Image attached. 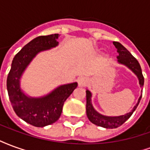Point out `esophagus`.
<instances>
[{
  "mask_svg": "<svg viewBox=\"0 0 150 150\" xmlns=\"http://www.w3.org/2000/svg\"><path fill=\"white\" fill-rule=\"evenodd\" d=\"M78 83H79V86H80V87L84 86L85 83H86V79L83 78V77H80V78H79Z\"/></svg>",
  "mask_w": 150,
  "mask_h": 150,
  "instance_id": "34e87169",
  "label": "esophagus"
}]
</instances>
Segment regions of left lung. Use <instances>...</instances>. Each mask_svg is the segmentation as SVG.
Returning a JSON list of instances; mask_svg holds the SVG:
<instances>
[{
    "label": "left lung",
    "instance_id": "left-lung-1",
    "mask_svg": "<svg viewBox=\"0 0 150 150\" xmlns=\"http://www.w3.org/2000/svg\"><path fill=\"white\" fill-rule=\"evenodd\" d=\"M113 44H114V46H116V48L117 49V52L119 53V55L117 56L118 62L122 63L124 65L127 66L129 68L131 69L132 71L137 75V77L139 79L140 85L143 88L144 76L142 75V68H141V66L139 64L138 61L120 43L117 42H113ZM86 96H87L86 110H87V116H88L89 120L91 123H93L94 125L100 126V127H104V128H106V129H115V128H117L119 126L122 125L125 122L130 116H132V114L136 110L139 102H140L141 99H142V96L139 98L138 103L137 104L135 107L133 108L132 112H130L129 113H127V114L124 115V116H113V117H112V116H103V115L98 113L95 110L91 103V94L88 90L86 91Z\"/></svg>",
    "mask_w": 150,
    "mask_h": 150
}]
</instances>
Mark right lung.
<instances>
[{
  "label": "right lung",
  "instance_id": "obj_1",
  "mask_svg": "<svg viewBox=\"0 0 150 150\" xmlns=\"http://www.w3.org/2000/svg\"><path fill=\"white\" fill-rule=\"evenodd\" d=\"M59 34L39 36L26 44L15 55L7 77V90L12 107L20 118L35 127L56 122L61 116L66 100L77 87V83L60 86L45 97L29 98L21 91L19 79L22 72L38 53L58 45Z\"/></svg>",
  "mask_w": 150,
  "mask_h": 150
}]
</instances>
